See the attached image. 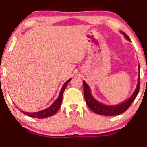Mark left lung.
Returning <instances> with one entry per match:
<instances>
[{
  "label": "left lung",
  "instance_id": "obj_1",
  "mask_svg": "<svg viewBox=\"0 0 147 147\" xmlns=\"http://www.w3.org/2000/svg\"><path fill=\"white\" fill-rule=\"evenodd\" d=\"M122 33L123 35L125 36V37L127 40H130L129 38L128 37V36L125 33ZM138 68H139L140 71V66L138 67ZM83 94H84V97H85L86 102V104L88 108L92 110V111L97 113V114L103 115V116H116V115H119L121 113H124L125 111H126L129 108V107L132 105V103L133 102V101H134L136 97L138 95L140 88V74L138 75L137 87H136L134 93L133 94L129 100L123 102L122 103H120L119 105H106L102 104V103L99 102L97 100H95L92 96L91 92H90L89 86L87 85V83L84 80L83 81Z\"/></svg>",
  "mask_w": 147,
  "mask_h": 147
}]
</instances>
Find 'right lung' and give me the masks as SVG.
I'll return each mask as SVG.
<instances>
[{"instance_id": "add662e5", "label": "right lung", "mask_w": 147, "mask_h": 147, "mask_svg": "<svg viewBox=\"0 0 147 147\" xmlns=\"http://www.w3.org/2000/svg\"><path fill=\"white\" fill-rule=\"evenodd\" d=\"M71 80V78L69 80H67L65 83L64 84L63 87H62L61 90L60 94H59V97L57 98V100H55L53 103L49 108H46V109L43 110V111H41L39 112H35V113H28V112H24L21 111L24 114L28 115L30 117H33V118H38V119H44V118H47V117H50V116H53L55 113H56V112L58 111L60 108L62 102V99H63V94H64V90H65L66 87H67L68 83Z\"/></svg>"}]
</instances>
